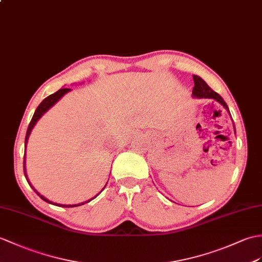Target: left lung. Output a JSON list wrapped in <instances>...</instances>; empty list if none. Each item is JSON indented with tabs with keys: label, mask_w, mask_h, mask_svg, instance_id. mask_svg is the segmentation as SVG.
I'll return each mask as SVG.
<instances>
[{
	"label": "left lung",
	"mask_w": 262,
	"mask_h": 262,
	"mask_svg": "<svg viewBox=\"0 0 262 262\" xmlns=\"http://www.w3.org/2000/svg\"><path fill=\"white\" fill-rule=\"evenodd\" d=\"M193 80H194V88H193V91H192L193 97H196V98L214 99L217 102H220L221 105L229 112V107H228V105L226 103V101L223 100L222 97L219 95L217 93H215V91L212 90L208 86V83H206L202 78L199 77V76L193 75ZM229 114H230V112H229ZM233 126H234V124H233ZM234 130H235V128H234Z\"/></svg>",
	"instance_id": "1"
}]
</instances>
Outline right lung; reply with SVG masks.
<instances>
[{
	"label": "right lung",
	"instance_id": "right-lung-1",
	"mask_svg": "<svg viewBox=\"0 0 262 262\" xmlns=\"http://www.w3.org/2000/svg\"><path fill=\"white\" fill-rule=\"evenodd\" d=\"M71 89H69V88H62V89H59L57 93H54V94H52V95H50V96H48L46 99H43L42 100V102L40 103V105L38 106V108L35 109V112H34V115H33V117H32V119H31V121H30V124H29V127H28V130H27V135H26V142H24V146H26L27 147V144H28V139H29V136H30V134H31V130L33 129V127L35 126V124H36V121H38L41 117H42V115H43L45 113H47L49 109H50L54 103H56L60 98H61V97L63 96V95H66L67 93H68V91H70ZM23 171H24V175H26V179H27V181H28V183H29V185L31 186L32 188H33V191L38 194V195L43 200V201H46V202H48V203H50V204H53V205H57V206H61V208H74V206H79V205H82V204H84V203H88V202H90L91 200L93 199H95L96 196H98V194L103 190V188L106 187V185L103 186V188L102 190L97 194V195L95 196V198H93V199H90L89 201H86V202H82V203H79V204H74V205H66V204H59V203H53V202H51V201H49L48 199H46L43 195H41V194L35 190V188L31 185V183H30V181H29V179H28V175H27V169H26V154H24V161H23ZM108 183V182H107Z\"/></svg>",
	"mask_w": 262,
	"mask_h": 262
}]
</instances>
